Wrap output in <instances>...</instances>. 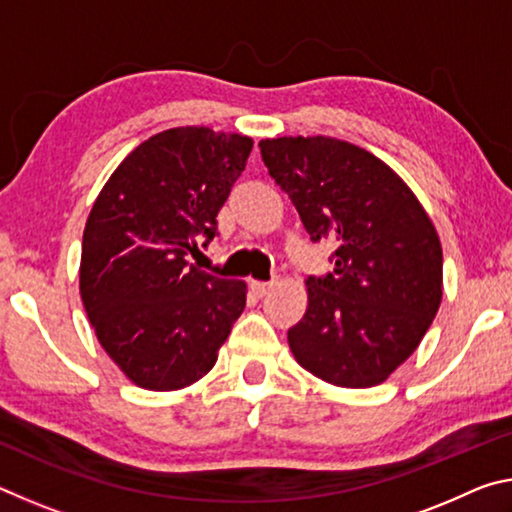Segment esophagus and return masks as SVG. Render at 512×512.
<instances>
[{"label": "esophagus", "instance_id": "1", "mask_svg": "<svg viewBox=\"0 0 512 512\" xmlns=\"http://www.w3.org/2000/svg\"><path fill=\"white\" fill-rule=\"evenodd\" d=\"M271 289H273V282H257V280L250 282V291H253L257 298H264Z\"/></svg>", "mask_w": 512, "mask_h": 512}]
</instances>
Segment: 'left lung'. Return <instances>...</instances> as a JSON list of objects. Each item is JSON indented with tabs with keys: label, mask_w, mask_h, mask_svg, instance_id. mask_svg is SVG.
Wrapping results in <instances>:
<instances>
[{
	"label": "left lung",
	"mask_w": 512,
	"mask_h": 512,
	"mask_svg": "<svg viewBox=\"0 0 512 512\" xmlns=\"http://www.w3.org/2000/svg\"><path fill=\"white\" fill-rule=\"evenodd\" d=\"M311 241L336 244L334 271L307 277V311L289 329L293 357L343 388H370L411 357L443 300V248L409 185L336 137L259 142Z\"/></svg>",
	"instance_id": "obj_1"
}]
</instances>
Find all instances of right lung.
<instances>
[{
  "mask_svg": "<svg viewBox=\"0 0 512 512\" xmlns=\"http://www.w3.org/2000/svg\"><path fill=\"white\" fill-rule=\"evenodd\" d=\"M253 140L205 126L149 137L112 171L83 230L79 287L101 348L146 391L205 377L246 307V282L187 262L216 235V214Z\"/></svg>",
  "mask_w": 512,
  "mask_h": 512,
  "instance_id": "obj_1",
  "label": "right lung"
}]
</instances>
